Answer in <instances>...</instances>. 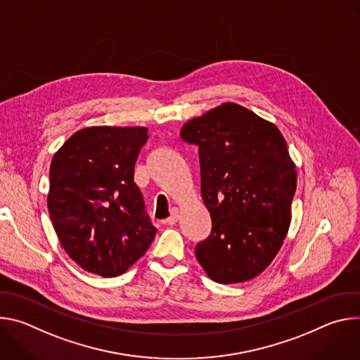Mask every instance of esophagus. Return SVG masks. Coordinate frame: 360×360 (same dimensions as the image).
<instances>
[{"label": "esophagus", "instance_id": "obj_1", "mask_svg": "<svg viewBox=\"0 0 360 360\" xmlns=\"http://www.w3.org/2000/svg\"><path fill=\"white\" fill-rule=\"evenodd\" d=\"M178 218H179V212H178L176 208H174V210L171 211V215H169L168 219H167V224H168V225H174V224L178 221Z\"/></svg>", "mask_w": 360, "mask_h": 360}]
</instances>
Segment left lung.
Returning <instances> with one entry per match:
<instances>
[{"label": "left lung", "instance_id": "1", "mask_svg": "<svg viewBox=\"0 0 360 360\" xmlns=\"http://www.w3.org/2000/svg\"><path fill=\"white\" fill-rule=\"evenodd\" d=\"M181 138L199 149L200 193L211 235L195 246L200 266L218 283L264 272L290 224L296 171L279 129L238 104L188 121Z\"/></svg>", "mask_w": 360, "mask_h": 360}]
</instances>
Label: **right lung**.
Wrapping results in <instances>:
<instances>
[{
  "instance_id": "1",
  "label": "right lung",
  "mask_w": 360,
  "mask_h": 360,
  "mask_svg": "<svg viewBox=\"0 0 360 360\" xmlns=\"http://www.w3.org/2000/svg\"><path fill=\"white\" fill-rule=\"evenodd\" d=\"M148 138L146 128H85L51 162V221L70 258L91 274L120 276L157 235L134 182Z\"/></svg>"
}]
</instances>
